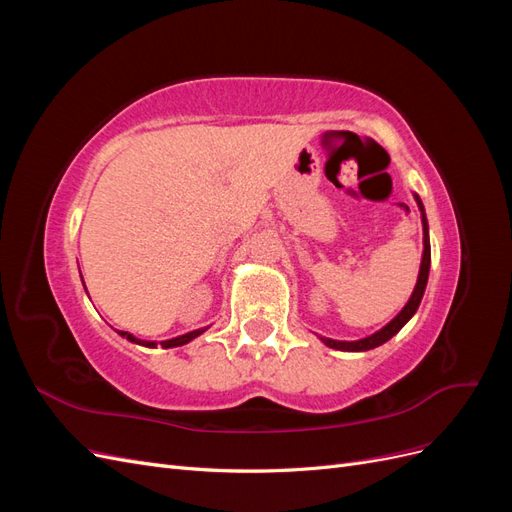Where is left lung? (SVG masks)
<instances>
[{
	"label": "left lung",
	"instance_id": "8db88e82",
	"mask_svg": "<svg viewBox=\"0 0 512 512\" xmlns=\"http://www.w3.org/2000/svg\"><path fill=\"white\" fill-rule=\"evenodd\" d=\"M414 200L418 205V211H421V222H423V258H421V269H418V280L416 286L410 294L408 303L404 305V309L389 322L384 324V327L376 333H371L363 339H356V342H339V339H329V337H322V344L335 348V350H344V352H365L371 348H378L384 342H389L393 335H397L401 329H404V324L416 314L418 305H421V299L425 294V286H427V277H429V267H431V245H429V226H427V215H425V207H423V200L418 198V194H414Z\"/></svg>",
	"mask_w": 512,
	"mask_h": 512
}]
</instances>
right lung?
Returning a JSON list of instances; mask_svg holds the SVG:
<instances>
[{
	"label": "right lung",
	"instance_id": "obj_1",
	"mask_svg": "<svg viewBox=\"0 0 512 512\" xmlns=\"http://www.w3.org/2000/svg\"><path fill=\"white\" fill-rule=\"evenodd\" d=\"M81 280H83V275H81ZM205 331H207V329H196V331H190V333L173 337V339H164V342H160V346H162V348H177V346H183V344L192 342L194 337H198L200 333H205ZM117 333H119L121 337H126L128 342L138 344V346H147V348H156V346H158V342H145V339H138V337H134V335L128 333V331H117Z\"/></svg>",
	"mask_w": 512,
	"mask_h": 512
}]
</instances>
